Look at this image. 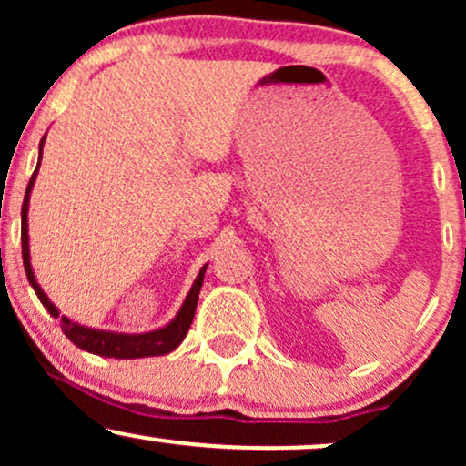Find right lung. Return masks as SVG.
Here are the masks:
<instances>
[{
    "label": "right lung",
    "instance_id": "1",
    "mask_svg": "<svg viewBox=\"0 0 466 466\" xmlns=\"http://www.w3.org/2000/svg\"><path fill=\"white\" fill-rule=\"evenodd\" d=\"M41 151H44V140H41ZM41 164V157H39ZM39 170V166H36ZM36 170L32 173V177L28 181V188H25V197H24V206H21V256H24V267H25V276H28L30 285L35 287L36 296L44 307L50 311V315H58L56 307L47 300V296L41 291V287L36 285L35 274H32L30 267V249H28V201H30V190L32 184L36 179ZM203 274H206V267L199 271L197 276L195 285H192L188 298H186L184 307L177 313V318L173 319L168 326L164 329L153 330V333L147 335H117V333H105V330H94V329H85V326L69 322L67 318L61 319V329L63 333L67 335L69 341L78 346V349L94 352V355L100 357H116V360H136V357H153V355H166V352L175 350L177 346L184 341L186 333H188L192 318H195V309H197V300H199V291L203 285Z\"/></svg>",
    "mask_w": 466,
    "mask_h": 466
}]
</instances>
